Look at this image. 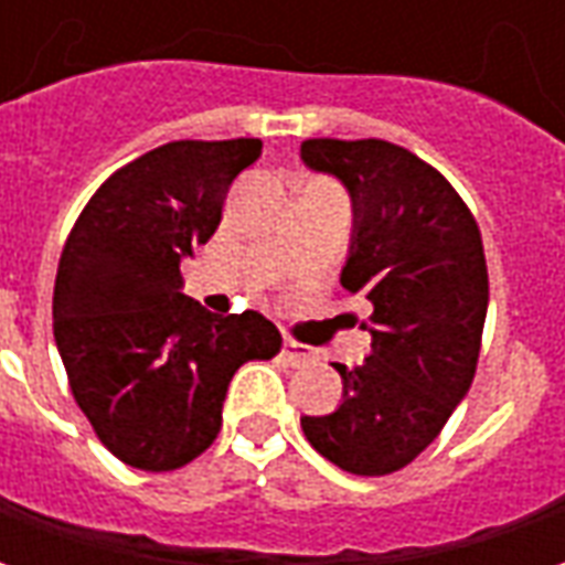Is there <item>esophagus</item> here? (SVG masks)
Returning a JSON list of instances; mask_svg holds the SVG:
<instances>
[{"label": "esophagus", "instance_id": "1", "mask_svg": "<svg viewBox=\"0 0 565 565\" xmlns=\"http://www.w3.org/2000/svg\"><path fill=\"white\" fill-rule=\"evenodd\" d=\"M281 354H284V360L290 363V366H302V363H308V360L315 356V351H311L308 344L296 342V339H284Z\"/></svg>", "mask_w": 565, "mask_h": 565}]
</instances>
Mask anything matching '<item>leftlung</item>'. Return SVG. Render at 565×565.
<instances>
[{
  "label": "left lung",
  "instance_id": "obj_1",
  "mask_svg": "<svg viewBox=\"0 0 565 565\" xmlns=\"http://www.w3.org/2000/svg\"><path fill=\"white\" fill-rule=\"evenodd\" d=\"M308 169L339 178L354 233L342 287L366 294L372 351L342 375V405L302 417L311 448L354 475H391L441 433L469 393L487 318V263L448 178L381 139H308Z\"/></svg>",
  "mask_w": 565,
  "mask_h": 565
}]
</instances>
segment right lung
<instances>
[{"label": "right lung", "mask_w": 565, "mask_h": 565, "mask_svg": "<svg viewBox=\"0 0 565 565\" xmlns=\"http://www.w3.org/2000/svg\"><path fill=\"white\" fill-rule=\"evenodd\" d=\"M259 153V139L169 141L117 169L68 233L56 351L99 441L132 469L196 460L238 366L281 351L257 311L217 318L181 294V259L214 235L230 184Z\"/></svg>", "instance_id": "1"}]
</instances>
